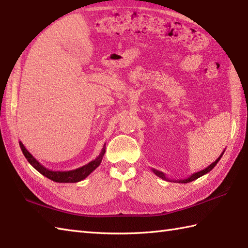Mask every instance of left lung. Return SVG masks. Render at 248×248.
I'll use <instances>...</instances> for the list:
<instances>
[{"mask_svg":"<svg viewBox=\"0 0 248 248\" xmlns=\"http://www.w3.org/2000/svg\"><path fill=\"white\" fill-rule=\"evenodd\" d=\"M223 154H224V152H223V153L221 154V155H220L219 158L217 159V160H216L214 163H211V164H210L209 166H207L206 168H204L203 170H200V171H198V172H195L194 174H191V176H189L188 178L183 179V180H172V179L167 178V177H166V174H165L164 172L159 171V170H154V168H152V170H153V172L155 174V176H158L159 178H161V179H163V180H166V181H168V182H177V183H189V182H191V181L197 180L198 178H200V177L204 176V174H206L207 172H209L211 170H213V168H214V167L217 165V163H218V162L220 161V159L222 158Z\"/></svg>","mask_w":248,"mask_h":248,"instance_id":"8db88e82","label":"left lung"}]
</instances>
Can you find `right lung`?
Instances as JSON below:
<instances>
[{
    "instance_id": "1",
    "label": "right lung",
    "mask_w": 248,
    "mask_h": 248,
    "mask_svg": "<svg viewBox=\"0 0 248 248\" xmlns=\"http://www.w3.org/2000/svg\"><path fill=\"white\" fill-rule=\"evenodd\" d=\"M19 144H20V147L22 149L23 155H25V158L30 163V165H31L34 170H37L40 173L43 174L44 177L50 179V180L54 181V182H58V183H76V182H80V181L87 178L89 174L92 173L96 167H99V165L101 164L102 159H103L104 154H105V148H106L105 147L106 144H104V146H103V148H102L100 155L96 156L94 160L89 162L88 164L84 165L82 167L76 168V170H72L60 171V170H48V168L42 165L41 163L28 152L21 141L19 142Z\"/></svg>"
}]
</instances>
